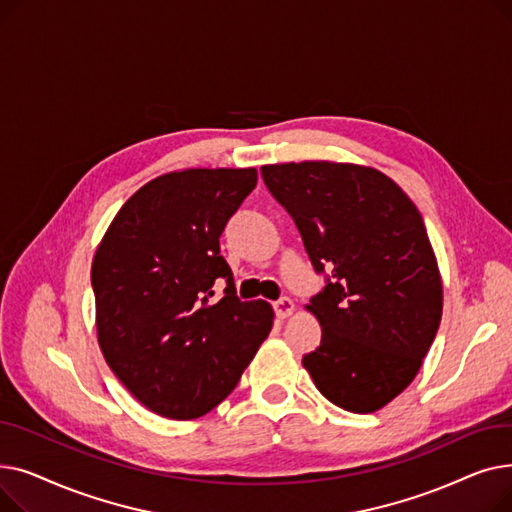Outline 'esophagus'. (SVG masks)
I'll list each match as a JSON object with an SVG mask.
<instances>
[{
  "mask_svg": "<svg viewBox=\"0 0 512 512\" xmlns=\"http://www.w3.org/2000/svg\"><path fill=\"white\" fill-rule=\"evenodd\" d=\"M274 311H276V317H278V319H286V317H290V315L294 313V303H292L288 297H284V299H280V301L274 305Z\"/></svg>",
  "mask_w": 512,
  "mask_h": 512,
  "instance_id": "34e87169",
  "label": "esophagus"
}]
</instances>
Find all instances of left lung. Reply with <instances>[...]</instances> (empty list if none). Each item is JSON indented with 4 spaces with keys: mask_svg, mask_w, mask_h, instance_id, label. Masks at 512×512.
Segmentation results:
<instances>
[{
    "mask_svg": "<svg viewBox=\"0 0 512 512\" xmlns=\"http://www.w3.org/2000/svg\"><path fill=\"white\" fill-rule=\"evenodd\" d=\"M317 272L305 309L321 344L303 357L313 384L351 413L384 409L419 373L442 319V276L419 209L384 172L338 161L261 168Z\"/></svg>",
    "mask_w": 512,
    "mask_h": 512,
    "instance_id": "1",
    "label": "left lung"
}]
</instances>
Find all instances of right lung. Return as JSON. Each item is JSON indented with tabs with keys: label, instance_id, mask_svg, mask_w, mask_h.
I'll use <instances>...</instances> for the list:
<instances>
[{
	"label": "right lung",
	"instance_id": "obj_1",
	"mask_svg": "<svg viewBox=\"0 0 512 512\" xmlns=\"http://www.w3.org/2000/svg\"><path fill=\"white\" fill-rule=\"evenodd\" d=\"M257 184L255 168H188L143 184L97 245L91 282L105 363L143 407L197 419L234 390L274 326L240 301L220 236ZM227 280L214 299L212 284Z\"/></svg>",
	"mask_w": 512,
	"mask_h": 512
}]
</instances>
